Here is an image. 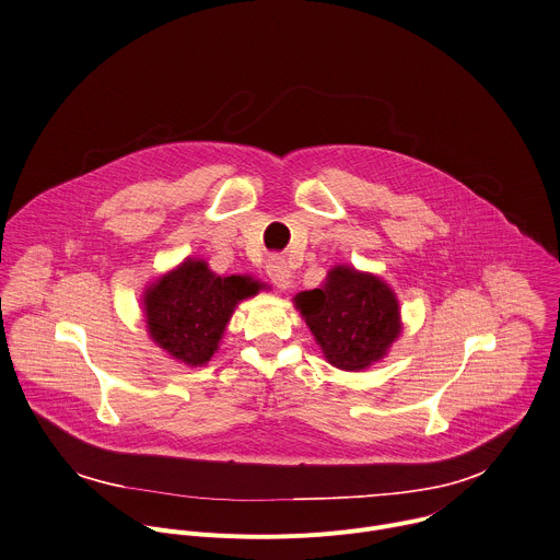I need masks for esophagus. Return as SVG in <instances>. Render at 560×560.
I'll use <instances>...</instances> for the list:
<instances>
[{"label":"esophagus","mask_w":560,"mask_h":560,"mask_svg":"<svg viewBox=\"0 0 560 560\" xmlns=\"http://www.w3.org/2000/svg\"><path fill=\"white\" fill-rule=\"evenodd\" d=\"M266 272L268 277L272 279V283L279 288V290H288L290 283H292V270L290 266L281 259V257H270L268 266H266Z\"/></svg>","instance_id":"esophagus-1"}]
</instances>
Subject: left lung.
<instances>
[{
  "instance_id": "8db88e82",
  "label": "left lung",
  "mask_w": 560,
  "mask_h": 560,
  "mask_svg": "<svg viewBox=\"0 0 560 560\" xmlns=\"http://www.w3.org/2000/svg\"><path fill=\"white\" fill-rule=\"evenodd\" d=\"M294 305L327 362L342 371L380 362L401 334L395 292L380 277L351 266L331 268L325 283L296 294Z\"/></svg>"
}]
</instances>
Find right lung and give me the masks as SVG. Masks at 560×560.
I'll return each mask as SVG.
<instances>
[{"label":"right lung","instance_id":"add662e5","mask_svg":"<svg viewBox=\"0 0 560 560\" xmlns=\"http://www.w3.org/2000/svg\"><path fill=\"white\" fill-rule=\"evenodd\" d=\"M259 290L250 277H218L207 261L187 257L143 292L148 334L174 360L202 366L218 351L237 303Z\"/></svg>","mask_w":560,"mask_h":560}]
</instances>
